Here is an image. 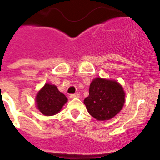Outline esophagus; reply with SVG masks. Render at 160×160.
Segmentation results:
<instances>
[{"label": "esophagus", "instance_id": "1", "mask_svg": "<svg viewBox=\"0 0 160 160\" xmlns=\"http://www.w3.org/2000/svg\"><path fill=\"white\" fill-rule=\"evenodd\" d=\"M71 98H80V94L79 93H74V94H71L69 96Z\"/></svg>", "mask_w": 160, "mask_h": 160}]
</instances>
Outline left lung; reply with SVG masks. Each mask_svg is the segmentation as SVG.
Instances as JSON below:
<instances>
[{
  "label": "left lung",
  "mask_w": 160,
  "mask_h": 160,
  "mask_svg": "<svg viewBox=\"0 0 160 160\" xmlns=\"http://www.w3.org/2000/svg\"><path fill=\"white\" fill-rule=\"evenodd\" d=\"M84 103L89 113L98 120L112 119L125 103L122 86L114 80L97 78L90 85L89 96Z\"/></svg>",
  "instance_id": "8db88e82"
}]
</instances>
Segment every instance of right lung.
<instances>
[{
  "label": "right lung",
  "instance_id": "1",
  "mask_svg": "<svg viewBox=\"0 0 160 160\" xmlns=\"http://www.w3.org/2000/svg\"><path fill=\"white\" fill-rule=\"evenodd\" d=\"M67 100L64 94L59 92L57 86L50 84H46L35 98L38 109L47 116L58 113Z\"/></svg>",
  "mask_w": 160,
  "mask_h": 160
}]
</instances>
